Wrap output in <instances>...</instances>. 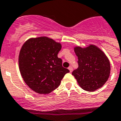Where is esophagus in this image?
Listing matches in <instances>:
<instances>
[{
	"instance_id": "34e87169",
	"label": "esophagus",
	"mask_w": 121,
	"mask_h": 121,
	"mask_svg": "<svg viewBox=\"0 0 121 121\" xmlns=\"http://www.w3.org/2000/svg\"><path fill=\"white\" fill-rule=\"evenodd\" d=\"M68 69H69V70H70V72H72V71H73V68H72V66H69V68H68Z\"/></svg>"
}]
</instances>
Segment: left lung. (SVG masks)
<instances>
[{"label": "left lung", "instance_id": "left-lung-1", "mask_svg": "<svg viewBox=\"0 0 121 121\" xmlns=\"http://www.w3.org/2000/svg\"><path fill=\"white\" fill-rule=\"evenodd\" d=\"M74 51L78 56V67L73 70L72 75L80 86L88 92L101 88L111 72L110 61L105 53L93 44L84 48L77 46Z\"/></svg>", "mask_w": 121, "mask_h": 121}]
</instances>
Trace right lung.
<instances>
[{"label": "right lung", "instance_id": "add662e5", "mask_svg": "<svg viewBox=\"0 0 121 121\" xmlns=\"http://www.w3.org/2000/svg\"><path fill=\"white\" fill-rule=\"evenodd\" d=\"M61 44L48 37L30 38L19 55V66L24 81L40 94H49L60 85L69 70L63 68L58 57Z\"/></svg>", "mask_w": 121, "mask_h": 121}]
</instances>
